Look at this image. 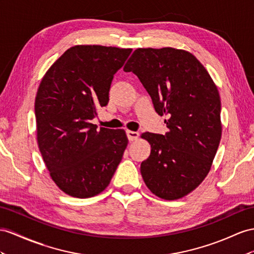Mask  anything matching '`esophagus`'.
<instances>
[{"label":"esophagus","instance_id":"obj_1","mask_svg":"<svg viewBox=\"0 0 254 254\" xmlns=\"http://www.w3.org/2000/svg\"><path fill=\"white\" fill-rule=\"evenodd\" d=\"M127 138L129 141H133L136 140L138 138V132H134V131H127Z\"/></svg>","mask_w":254,"mask_h":254}]
</instances>
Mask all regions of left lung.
I'll list each match as a JSON object with an SVG mask.
<instances>
[{"label": "left lung", "instance_id": "1", "mask_svg": "<svg viewBox=\"0 0 254 254\" xmlns=\"http://www.w3.org/2000/svg\"><path fill=\"white\" fill-rule=\"evenodd\" d=\"M123 70L138 77L155 112L170 117L165 135H141L151 145L150 155L140 165L142 179L161 198L184 197L209 173L220 144L217 86L192 54L171 47L136 49Z\"/></svg>", "mask_w": 254, "mask_h": 254}]
</instances>
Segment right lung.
<instances>
[{"mask_svg": "<svg viewBox=\"0 0 254 254\" xmlns=\"http://www.w3.org/2000/svg\"><path fill=\"white\" fill-rule=\"evenodd\" d=\"M132 49L70 47L45 74L35 97L38 148L50 177L70 196L87 198L109 185L127 146L123 129L91 123L106 106L114 75Z\"/></svg>", "mask_w": 254, "mask_h": 254, "instance_id": "obj_1", "label": "right lung"}]
</instances>
